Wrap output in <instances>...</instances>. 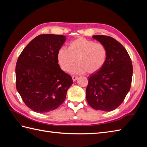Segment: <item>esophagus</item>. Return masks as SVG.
I'll list each match as a JSON object with an SVG mask.
<instances>
[{
    "mask_svg": "<svg viewBox=\"0 0 147 147\" xmlns=\"http://www.w3.org/2000/svg\"><path fill=\"white\" fill-rule=\"evenodd\" d=\"M78 76H72V78H73V82H75V81H76L77 80V79H78Z\"/></svg>",
    "mask_w": 147,
    "mask_h": 147,
    "instance_id": "1",
    "label": "esophagus"
}]
</instances>
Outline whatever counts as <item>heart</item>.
Here are the masks:
<instances>
[{"instance_id": "obj_1", "label": "heart", "mask_w": 147, "mask_h": 147, "mask_svg": "<svg viewBox=\"0 0 147 147\" xmlns=\"http://www.w3.org/2000/svg\"><path fill=\"white\" fill-rule=\"evenodd\" d=\"M107 54V48L104 44L80 37L71 42L67 49H59L57 57L58 63L64 71H69L76 60L78 64L72 69V73L78 74L86 72L93 74L104 67Z\"/></svg>"}]
</instances>
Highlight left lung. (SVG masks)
Here are the masks:
<instances>
[{"mask_svg":"<svg viewBox=\"0 0 147 147\" xmlns=\"http://www.w3.org/2000/svg\"><path fill=\"white\" fill-rule=\"evenodd\" d=\"M93 38L106 47L108 54L104 67L88 77L86 98L95 110L112 111L123 103L129 91L132 62L125 48L116 40L105 35Z\"/></svg>","mask_w":147,"mask_h":147,"instance_id":"8db88e82","label":"left lung"}]
</instances>
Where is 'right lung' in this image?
<instances>
[{"label": "right lung", "mask_w": 147, "mask_h": 147, "mask_svg": "<svg viewBox=\"0 0 147 147\" xmlns=\"http://www.w3.org/2000/svg\"><path fill=\"white\" fill-rule=\"evenodd\" d=\"M65 40L61 35H38L18 59L16 89L27 107L38 113L57 109L73 83L71 76L61 69L57 61L58 51Z\"/></svg>", "instance_id": "obj_1"}]
</instances>
